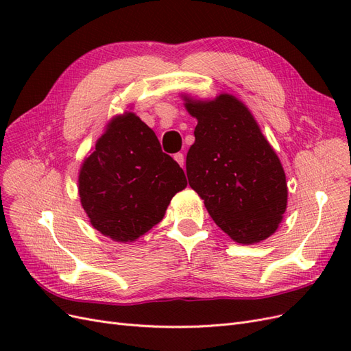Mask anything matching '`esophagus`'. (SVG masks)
Returning <instances> with one entry per match:
<instances>
[{
    "label": "esophagus",
    "mask_w": 351,
    "mask_h": 351,
    "mask_svg": "<svg viewBox=\"0 0 351 351\" xmlns=\"http://www.w3.org/2000/svg\"><path fill=\"white\" fill-rule=\"evenodd\" d=\"M174 159L178 162L180 167L184 165V155H183V154H176V155H174Z\"/></svg>",
    "instance_id": "esophagus-1"
}]
</instances>
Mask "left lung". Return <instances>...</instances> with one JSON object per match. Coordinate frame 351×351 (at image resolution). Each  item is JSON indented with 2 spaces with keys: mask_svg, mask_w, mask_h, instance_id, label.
<instances>
[{
  "mask_svg": "<svg viewBox=\"0 0 351 351\" xmlns=\"http://www.w3.org/2000/svg\"><path fill=\"white\" fill-rule=\"evenodd\" d=\"M197 119L186 158L189 184L215 224L237 243L268 239L287 208L282 165L250 111L231 95L199 102L186 98Z\"/></svg>",
  "mask_w": 351,
  "mask_h": 351,
  "instance_id": "1",
  "label": "left lung"
}]
</instances>
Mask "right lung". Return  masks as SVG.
<instances>
[{"mask_svg":"<svg viewBox=\"0 0 351 351\" xmlns=\"http://www.w3.org/2000/svg\"><path fill=\"white\" fill-rule=\"evenodd\" d=\"M186 186L183 169L133 112L108 124L79 176L80 202L90 224L124 243L155 227Z\"/></svg>","mask_w":351,"mask_h":351,"instance_id":"obj_1","label":"right lung"}]
</instances>
